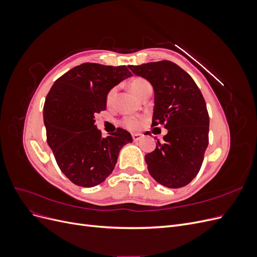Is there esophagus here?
<instances>
[{"label":"esophagus","instance_id":"34e87169","mask_svg":"<svg viewBox=\"0 0 257 257\" xmlns=\"http://www.w3.org/2000/svg\"><path fill=\"white\" fill-rule=\"evenodd\" d=\"M142 137H143V135H142V134H133V135H132V138H133V141H134V142L141 141Z\"/></svg>","mask_w":257,"mask_h":257}]
</instances>
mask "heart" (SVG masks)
I'll use <instances>...</instances> for the list:
<instances>
[{
  "instance_id": "obj_1",
  "label": "heart",
  "mask_w": 257,
  "mask_h": 257,
  "mask_svg": "<svg viewBox=\"0 0 257 257\" xmlns=\"http://www.w3.org/2000/svg\"><path fill=\"white\" fill-rule=\"evenodd\" d=\"M127 85H128V89L133 92L137 97H142L147 91L152 90L150 82L146 80L145 78H142V77H135V78L128 81ZM114 93H115V89H112L109 93H108L107 102H110L112 96L114 95ZM123 124H124V126L127 127L128 130H137L139 126H141L142 121H141V119L130 116V118L124 119Z\"/></svg>"
}]
</instances>
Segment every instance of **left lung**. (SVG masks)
I'll use <instances>...</instances> for the list:
<instances>
[{
  "label": "left lung",
  "mask_w": 257,
  "mask_h": 257,
  "mask_svg": "<svg viewBox=\"0 0 257 257\" xmlns=\"http://www.w3.org/2000/svg\"><path fill=\"white\" fill-rule=\"evenodd\" d=\"M154 90L152 126L163 124L167 134L146 154L149 174L170 189L189 184L198 174L208 147L209 114L192 77L170 61L128 65Z\"/></svg>",
  "instance_id": "1"
}]
</instances>
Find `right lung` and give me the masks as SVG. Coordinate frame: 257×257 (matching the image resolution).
I'll return each instance as SVG.
<instances>
[{
	"label": "right lung",
	"mask_w": 257,
	"mask_h": 257,
	"mask_svg": "<svg viewBox=\"0 0 257 257\" xmlns=\"http://www.w3.org/2000/svg\"><path fill=\"white\" fill-rule=\"evenodd\" d=\"M132 74L125 65L83 63L54 81L44 105L47 143L61 172L73 183L92 188L105 181L120 150L133 142L118 128L103 137L95 114L106 110L109 91Z\"/></svg>",
	"instance_id": "add662e5"
}]
</instances>
